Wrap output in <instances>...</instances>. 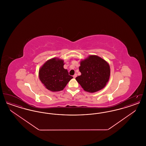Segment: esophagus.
<instances>
[{
    "instance_id": "esophagus-1",
    "label": "esophagus",
    "mask_w": 146,
    "mask_h": 146,
    "mask_svg": "<svg viewBox=\"0 0 146 146\" xmlns=\"http://www.w3.org/2000/svg\"><path fill=\"white\" fill-rule=\"evenodd\" d=\"M76 76H77V74L76 73V74H74V75L73 76V78H76Z\"/></svg>"
}]
</instances>
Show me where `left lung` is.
I'll use <instances>...</instances> for the list:
<instances>
[{"instance_id": "obj_1", "label": "left lung", "mask_w": 146, "mask_h": 146, "mask_svg": "<svg viewBox=\"0 0 146 146\" xmlns=\"http://www.w3.org/2000/svg\"><path fill=\"white\" fill-rule=\"evenodd\" d=\"M79 68L81 75L76 79L86 91L92 93L102 89L110 79L108 63L97 56H89L81 61Z\"/></svg>"}]
</instances>
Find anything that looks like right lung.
I'll return each instance as SVG.
<instances>
[{"label":"right lung","mask_w":146,"mask_h":146,"mask_svg":"<svg viewBox=\"0 0 146 146\" xmlns=\"http://www.w3.org/2000/svg\"><path fill=\"white\" fill-rule=\"evenodd\" d=\"M63 61L56 58L48 60L39 70L40 81L49 90L55 92L62 90L73 76L63 68Z\"/></svg>","instance_id":"right-lung-1"}]
</instances>
